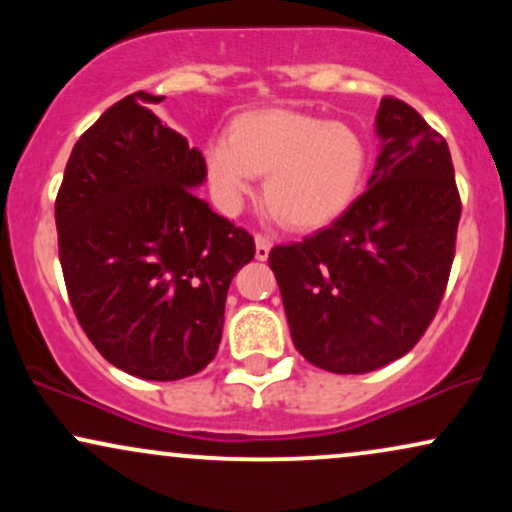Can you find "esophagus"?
<instances>
[{
  "instance_id": "34e87169",
  "label": "esophagus",
  "mask_w": 512,
  "mask_h": 512,
  "mask_svg": "<svg viewBox=\"0 0 512 512\" xmlns=\"http://www.w3.org/2000/svg\"><path fill=\"white\" fill-rule=\"evenodd\" d=\"M269 250H272V240L264 236H255V257L264 262L269 257Z\"/></svg>"
}]
</instances>
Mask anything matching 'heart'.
<instances>
[{
	"label": "heart",
	"mask_w": 512,
	"mask_h": 512,
	"mask_svg": "<svg viewBox=\"0 0 512 512\" xmlns=\"http://www.w3.org/2000/svg\"><path fill=\"white\" fill-rule=\"evenodd\" d=\"M368 151L344 122L289 108L238 115L226 139L204 146V170L216 204L238 214L264 175V199L296 231L337 221L361 190Z\"/></svg>",
	"instance_id": "heart-1"
}]
</instances>
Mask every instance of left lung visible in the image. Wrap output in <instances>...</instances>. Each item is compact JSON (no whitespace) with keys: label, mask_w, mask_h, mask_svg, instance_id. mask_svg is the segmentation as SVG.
I'll list each match as a JSON object with an SVG mask.
<instances>
[{"label":"left lung","mask_w":512,"mask_h":512,"mask_svg":"<svg viewBox=\"0 0 512 512\" xmlns=\"http://www.w3.org/2000/svg\"><path fill=\"white\" fill-rule=\"evenodd\" d=\"M368 190L303 243L276 245L291 339L330 373H370L414 349L455 257L462 204L450 149L407 103L383 98Z\"/></svg>","instance_id":"8db88e82"}]
</instances>
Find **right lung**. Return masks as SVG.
<instances>
[{"instance_id":"add662e5","label":"right lung","mask_w":512,"mask_h":512,"mask_svg":"<svg viewBox=\"0 0 512 512\" xmlns=\"http://www.w3.org/2000/svg\"><path fill=\"white\" fill-rule=\"evenodd\" d=\"M137 91L81 134L55 202L64 284L105 361L144 380L195 375L216 356L248 231L197 197L204 156Z\"/></svg>"}]
</instances>
